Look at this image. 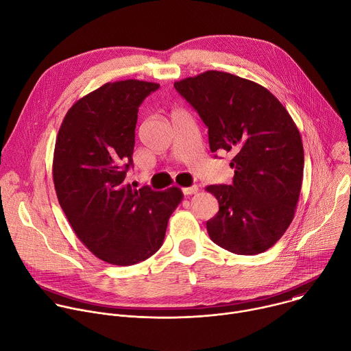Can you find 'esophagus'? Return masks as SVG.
Instances as JSON below:
<instances>
[{
  "label": "esophagus",
  "mask_w": 351,
  "mask_h": 351,
  "mask_svg": "<svg viewBox=\"0 0 351 351\" xmlns=\"http://www.w3.org/2000/svg\"><path fill=\"white\" fill-rule=\"evenodd\" d=\"M197 191H198L197 186H191V187H184L183 189V194L184 195H191V194H195Z\"/></svg>",
  "instance_id": "obj_1"
}]
</instances>
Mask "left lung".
<instances>
[{
  "mask_svg": "<svg viewBox=\"0 0 351 351\" xmlns=\"http://www.w3.org/2000/svg\"><path fill=\"white\" fill-rule=\"evenodd\" d=\"M208 127L212 153L232 154L230 186L205 187L219 202L210 240L237 255L271 248L289 227L300 195L304 153L296 124L265 86L209 70L173 84Z\"/></svg>",
  "mask_w": 351,
  "mask_h": 351,
  "instance_id": "1",
  "label": "left lung"
}]
</instances>
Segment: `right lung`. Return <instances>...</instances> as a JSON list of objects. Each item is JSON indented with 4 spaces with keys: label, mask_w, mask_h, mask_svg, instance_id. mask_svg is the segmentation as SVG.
<instances>
[{
    "label": "right lung",
    "mask_w": 351,
    "mask_h": 351,
    "mask_svg": "<svg viewBox=\"0 0 351 351\" xmlns=\"http://www.w3.org/2000/svg\"><path fill=\"white\" fill-rule=\"evenodd\" d=\"M158 88L139 80L107 82L69 108L56 136L59 204L78 240L110 265L131 266L154 255L183 199L176 186L154 191L125 183L139 106Z\"/></svg>",
    "instance_id": "obj_1"
}]
</instances>
